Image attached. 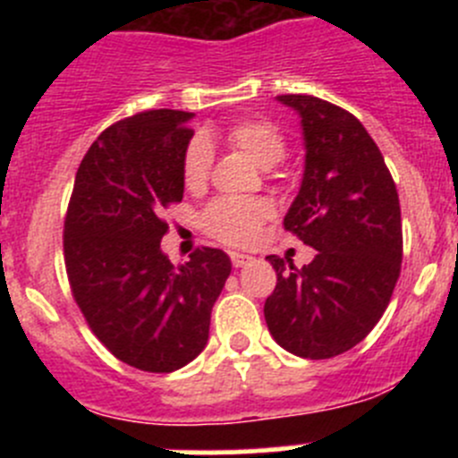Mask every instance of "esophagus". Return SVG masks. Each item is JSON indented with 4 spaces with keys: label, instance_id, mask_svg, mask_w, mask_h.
Wrapping results in <instances>:
<instances>
[{
    "label": "esophagus",
    "instance_id": "esophagus-1",
    "mask_svg": "<svg viewBox=\"0 0 458 458\" xmlns=\"http://www.w3.org/2000/svg\"><path fill=\"white\" fill-rule=\"evenodd\" d=\"M230 259H233L234 267H243L252 261L250 255H242V252H230Z\"/></svg>",
    "mask_w": 458,
    "mask_h": 458
}]
</instances>
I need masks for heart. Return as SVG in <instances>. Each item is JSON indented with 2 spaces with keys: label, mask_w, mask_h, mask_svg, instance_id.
<instances>
[{
  "label": "heart",
  "mask_w": 458,
  "mask_h": 458,
  "mask_svg": "<svg viewBox=\"0 0 458 458\" xmlns=\"http://www.w3.org/2000/svg\"><path fill=\"white\" fill-rule=\"evenodd\" d=\"M230 146L242 150L248 159H252L259 168L267 170L279 164L285 155V137L275 123L266 119H242L233 123L225 132ZM210 141L203 135L192 137L183 152V183L188 191H201L208 183L212 168ZM272 215V206L266 199H234V197H219L208 203L201 212V225L208 234L224 243L246 246L255 242L263 221Z\"/></svg>",
  "instance_id": "heart-1"
}]
</instances>
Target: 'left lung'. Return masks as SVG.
<instances>
[{
	"label": "left lung",
	"mask_w": 458,
	"mask_h": 458,
	"mask_svg": "<svg viewBox=\"0 0 458 458\" xmlns=\"http://www.w3.org/2000/svg\"><path fill=\"white\" fill-rule=\"evenodd\" d=\"M301 117L303 177L285 230L317 250L308 266L266 257L276 288L263 315L272 339L303 359L348 352L378 323L401 272L396 186L381 150L348 110L312 95H279Z\"/></svg>",
	"instance_id": "1"
}]
</instances>
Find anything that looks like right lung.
Returning <instances> with one entry per match:
<instances>
[{"label": "right lung", "instance_id": "obj_1", "mask_svg": "<svg viewBox=\"0 0 458 458\" xmlns=\"http://www.w3.org/2000/svg\"><path fill=\"white\" fill-rule=\"evenodd\" d=\"M192 117L146 110L106 128L81 159L64 224L77 306L97 339L143 372H173L199 357L233 270L216 248L195 250L177 267L161 250V210L183 199Z\"/></svg>", "mask_w": 458, "mask_h": 458}]
</instances>
